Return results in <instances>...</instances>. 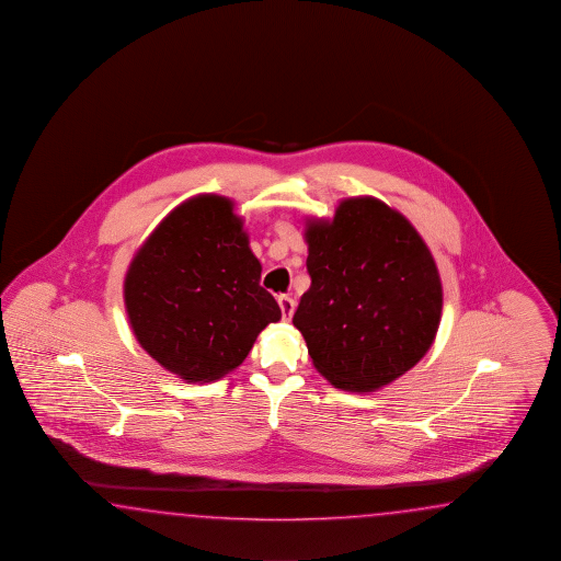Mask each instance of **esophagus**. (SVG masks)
Here are the masks:
<instances>
[{"instance_id": "esophagus-1", "label": "esophagus", "mask_w": 561, "mask_h": 561, "mask_svg": "<svg viewBox=\"0 0 561 561\" xmlns=\"http://www.w3.org/2000/svg\"><path fill=\"white\" fill-rule=\"evenodd\" d=\"M277 304H279V308H282V318H284V322H289V320H291V316H294V310H296V301L289 298V296H279V298H277Z\"/></svg>"}]
</instances>
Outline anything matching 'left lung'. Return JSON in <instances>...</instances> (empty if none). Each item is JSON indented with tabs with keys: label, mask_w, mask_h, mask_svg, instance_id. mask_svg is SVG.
I'll list each match as a JSON object with an SVG mask.
<instances>
[{
	"label": "left lung",
	"mask_w": 561,
	"mask_h": 561,
	"mask_svg": "<svg viewBox=\"0 0 561 561\" xmlns=\"http://www.w3.org/2000/svg\"><path fill=\"white\" fill-rule=\"evenodd\" d=\"M311 286L294 313L316 370L373 392L409 373L435 342L443 286L411 221L374 197L306 224Z\"/></svg>",
	"instance_id": "left-lung-1"
}]
</instances>
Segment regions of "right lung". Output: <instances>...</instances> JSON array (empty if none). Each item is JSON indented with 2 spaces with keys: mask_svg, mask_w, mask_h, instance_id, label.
Returning a JSON list of instances; mask_svg holds the SVG:
<instances>
[{
  "mask_svg": "<svg viewBox=\"0 0 561 561\" xmlns=\"http://www.w3.org/2000/svg\"><path fill=\"white\" fill-rule=\"evenodd\" d=\"M233 207L219 195L181 203L126 272V313L138 344L187 382L236 370L263 328L282 318L260 286L262 263Z\"/></svg>",
  "mask_w": 561,
  "mask_h": 561,
  "instance_id": "obj_1",
  "label": "right lung"
}]
</instances>
